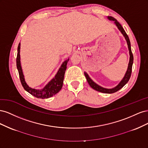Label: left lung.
Returning a JSON list of instances; mask_svg holds the SVG:
<instances>
[{
    "label": "left lung",
    "mask_w": 148,
    "mask_h": 148,
    "mask_svg": "<svg viewBox=\"0 0 148 148\" xmlns=\"http://www.w3.org/2000/svg\"><path fill=\"white\" fill-rule=\"evenodd\" d=\"M107 18H108L109 20H112V21H115L114 22L115 24L116 25V26H117V28L120 31V32L122 33V34L123 35V36L125 37V39H126V41L127 42L128 47L129 53H130V61H129V63H128V69H127V72H126V73H125L124 77L122 79V81L120 82V83L117 85V86H115L114 88H112V89H107V88H102V87L99 86V85L97 84L96 83H95L92 81V80L90 78V77H89L86 72H84V73L85 77H86V78L87 82H88L89 86H90L92 89H95V90L99 91V92H103V93L111 94V93H114V92H115L118 91L119 90H120V89L121 88H122L129 81V79H130V77H131L132 71V65H133V56L132 49H131L130 41V39H129V38L128 36V35L126 33V32L125 31V30L123 28L122 25H121L119 23V22L117 21V20L114 18L112 17V16H108V17H107Z\"/></svg>",
    "instance_id": "obj_1"
}]
</instances>
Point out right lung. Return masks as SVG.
Segmentation results:
<instances>
[{
  "instance_id": "add662e5",
  "label": "right lung",
  "mask_w": 148,
  "mask_h": 148,
  "mask_svg": "<svg viewBox=\"0 0 148 148\" xmlns=\"http://www.w3.org/2000/svg\"><path fill=\"white\" fill-rule=\"evenodd\" d=\"M20 43H19L18 46L16 67L18 71L20 82L21 83L22 86H23L25 90L28 92L29 94H31V95H33L37 98H40V99H47V98L51 97L56 95L57 93L59 92L62 89V86H63L65 72L66 69V65L69 60V58L63 62V64H62L59 70H58L55 77L52 79L51 81L49 82L45 87L42 89H36L29 87L25 80L24 75L23 74V71H22V69L20 64Z\"/></svg>"
}]
</instances>
